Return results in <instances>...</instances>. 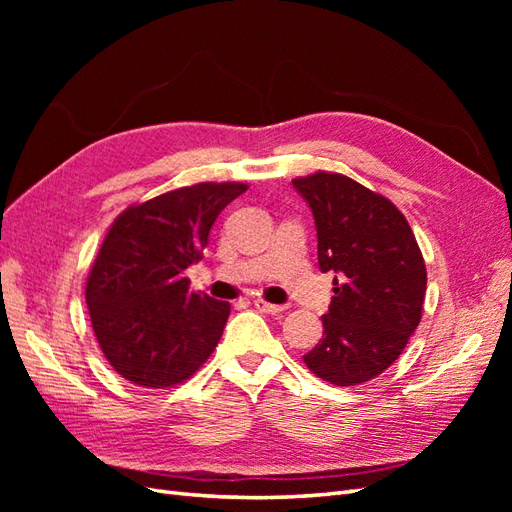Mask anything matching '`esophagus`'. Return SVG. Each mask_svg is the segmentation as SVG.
Masks as SVG:
<instances>
[{
    "label": "esophagus",
    "mask_w": 512,
    "mask_h": 512,
    "mask_svg": "<svg viewBox=\"0 0 512 512\" xmlns=\"http://www.w3.org/2000/svg\"><path fill=\"white\" fill-rule=\"evenodd\" d=\"M254 307L258 309V312L271 314V316H282V314L286 312L284 305H273V303H267V301H262V299H256V301H254Z\"/></svg>",
    "instance_id": "1"
}]
</instances>
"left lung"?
<instances>
[{
  "label": "left lung",
  "instance_id": "1",
  "mask_svg": "<svg viewBox=\"0 0 512 512\" xmlns=\"http://www.w3.org/2000/svg\"><path fill=\"white\" fill-rule=\"evenodd\" d=\"M312 209L318 265L335 273L324 337L303 361L335 386L380 376L404 352L423 314L425 260L389 198L339 173L292 179Z\"/></svg>",
  "mask_w": 512,
  "mask_h": 512
}]
</instances>
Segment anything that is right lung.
I'll list each match as a JSON object with an SVG mask.
<instances>
[{"label":"right lung","instance_id":"add662e5","mask_svg":"<svg viewBox=\"0 0 512 512\" xmlns=\"http://www.w3.org/2000/svg\"><path fill=\"white\" fill-rule=\"evenodd\" d=\"M245 183H196L132 205L113 222L87 277L98 344L121 378L145 389L188 380L218 346L230 305L194 292L185 269Z\"/></svg>","mask_w":512,"mask_h":512}]
</instances>
